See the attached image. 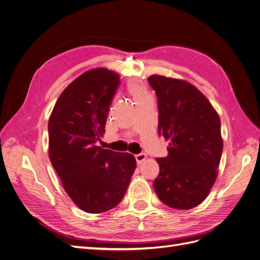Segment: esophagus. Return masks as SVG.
<instances>
[{
    "label": "esophagus",
    "instance_id": "1",
    "mask_svg": "<svg viewBox=\"0 0 260 260\" xmlns=\"http://www.w3.org/2000/svg\"><path fill=\"white\" fill-rule=\"evenodd\" d=\"M146 154H144V153H141V154H137L136 155V159H137V162H138V165H140V164H142L145 159H146Z\"/></svg>",
    "mask_w": 260,
    "mask_h": 260
}]
</instances>
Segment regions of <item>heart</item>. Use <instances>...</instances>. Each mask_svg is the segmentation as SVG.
Masks as SVG:
<instances>
[{"label":"heart","mask_w":260,"mask_h":260,"mask_svg":"<svg viewBox=\"0 0 260 260\" xmlns=\"http://www.w3.org/2000/svg\"><path fill=\"white\" fill-rule=\"evenodd\" d=\"M128 89H129V92H130L131 95L135 98V100L145 95V91L143 89V86L139 84V83H136V82L130 83L129 86H128Z\"/></svg>","instance_id":"1"}]
</instances>
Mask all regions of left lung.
<instances>
[{
	"mask_svg": "<svg viewBox=\"0 0 260 260\" xmlns=\"http://www.w3.org/2000/svg\"><path fill=\"white\" fill-rule=\"evenodd\" d=\"M158 102V133L169 140L168 156L157 158L154 190L171 208L191 209L207 198L218 176L223 141L220 118L207 98L190 82L148 77Z\"/></svg>",
	"mask_w": 260,
	"mask_h": 260,
	"instance_id": "obj_1",
	"label": "left lung"
}]
</instances>
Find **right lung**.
<instances>
[{"instance_id": "right-lung-1", "label": "right lung", "mask_w": 260, "mask_h": 260, "mask_svg": "<svg viewBox=\"0 0 260 260\" xmlns=\"http://www.w3.org/2000/svg\"><path fill=\"white\" fill-rule=\"evenodd\" d=\"M119 84L112 70H88L62 91L49 119L50 160L69 198L90 214L117 206L137 168L133 155L98 146Z\"/></svg>"}]
</instances>
